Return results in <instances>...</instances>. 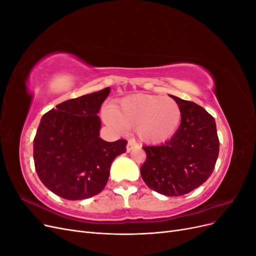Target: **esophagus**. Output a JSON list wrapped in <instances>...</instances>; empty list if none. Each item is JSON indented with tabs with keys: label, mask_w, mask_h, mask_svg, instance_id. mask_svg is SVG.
Instances as JSON below:
<instances>
[{
	"label": "esophagus",
	"mask_w": 256,
	"mask_h": 256,
	"mask_svg": "<svg viewBox=\"0 0 256 256\" xmlns=\"http://www.w3.org/2000/svg\"><path fill=\"white\" fill-rule=\"evenodd\" d=\"M136 147H138V144L136 143V141L134 140V138H131V140L128 141V144H127V152H130L131 150L136 148Z\"/></svg>",
	"instance_id": "34e87169"
}]
</instances>
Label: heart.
<instances>
[{"label":"heart","mask_w":256,"mask_h":256,"mask_svg":"<svg viewBox=\"0 0 256 256\" xmlns=\"http://www.w3.org/2000/svg\"><path fill=\"white\" fill-rule=\"evenodd\" d=\"M108 122L122 129L134 128L141 140L160 143L171 138L180 127L182 112L171 98L136 94L122 99L106 113Z\"/></svg>","instance_id":"1"}]
</instances>
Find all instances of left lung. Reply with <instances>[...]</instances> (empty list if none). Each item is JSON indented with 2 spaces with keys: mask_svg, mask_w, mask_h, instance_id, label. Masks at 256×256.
I'll use <instances>...</instances> for the list:
<instances>
[{
  "mask_svg": "<svg viewBox=\"0 0 256 256\" xmlns=\"http://www.w3.org/2000/svg\"><path fill=\"white\" fill-rule=\"evenodd\" d=\"M171 96L182 112L180 125L171 140L144 146L141 176L152 190L168 196L187 194L212 175L219 154L212 116L200 106Z\"/></svg>",
  "mask_w": 256,
  "mask_h": 256,
  "instance_id": "1",
  "label": "left lung"
}]
</instances>
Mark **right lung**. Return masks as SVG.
<instances>
[{
	"instance_id": "right-lung-1",
	"label": "right lung",
	"mask_w": 256,
	"mask_h": 256,
	"mask_svg": "<svg viewBox=\"0 0 256 256\" xmlns=\"http://www.w3.org/2000/svg\"><path fill=\"white\" fill-rule=\"evenodd\" d=\"M110 88L69 99L46 113L34 138L35 170L50 191L66 200H84L102 192L113 160L127 141L99 138L97 113Z\"/></svg>"
}]
</instances>
